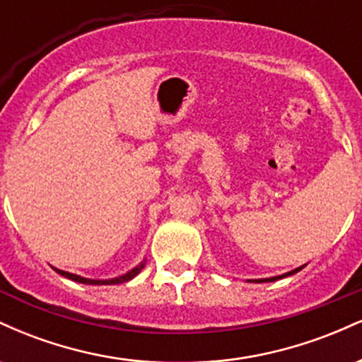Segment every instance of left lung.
I'll return each instance as SVG.
<instances>
[{
    "instance_id": "left-lung-1",
    "label": "left lung",
    "mask_w": 362,
    "mask_h": 362,
    "mask_svg": "<svg viewBox=\"0 0 362 362\" xmlns=\"http://www.w3.org/2000/svg\"><path fill=\"white\" fill-rule=\"evenodd\" d=\"M305 265H306V264H305ZM305 265H301V267L294 269V271H289V272H286V274H281V276H276V277H265V279H247V282H274V281H277V279H282V277H288V276H293V274L300 272L301 269H305Z\"/></svg>"
}]
</instances>
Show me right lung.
I'll return each mask as SVG.
<instances>
[{"label":"right lung","mask_w":362,"mask_h":362,"mask_svg":"<svg viewBox=\"0 0 362 362\" xmlns=\"http://www.w3.org/2000/svg\"><path fill=\"white\" fill-rule=\"evenodd\" d=\"M144 264H146V260L141 262L139 265H136L134 269H131V271H127L126 274H122V276H117V277H112V279H88V277H81L78 276V274H71V272H66V271H61V269H56L54 267V271L57 274H61V276L68 277V279H71L74 282H81V284H91V286H105V284H122V282H127L131 279H134L138 274L143 271Z\"/></svg>","instance_id":"add662e5"}]
</instances>
